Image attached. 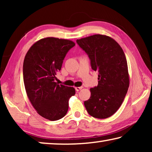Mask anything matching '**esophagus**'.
Masks as SVG:
<instances>
[{
	"label": "esophagus",
	"mask_w": 152,
	"mask_h": 152,
	"mask_svg": "<svg viewBox=\"0 0 152 152\" xmlns=\"http://www.w3.org/2000/svg\"><path fill=\"white\" fill-rule=\"evenodd\" d=\"M82 88V86H80V87H76L75 88V89H76V91H80V90Z\"/></svg>",
	"instance_id": "34e87169"
}]
</instances>
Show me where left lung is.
Instances as JSON below:
<instances>
[{"label": "left lung", "instance_id": "1", "mask_svg": "<svg viewBox=\"0 0 152 152\" xmlns=\"http://www.w3.org/2000/svg\"><path fill=\"white\" fill-rule=\"evenodd\" d=\"M76 42L88 55L92 69L99 72V84L90 89L84 101L87 112L97 119H106L117 111L129 86L127 60L116 41L104 35H93Z\"/></svg>", "mask_w": 152, "mask_h": 152}]
</instances>
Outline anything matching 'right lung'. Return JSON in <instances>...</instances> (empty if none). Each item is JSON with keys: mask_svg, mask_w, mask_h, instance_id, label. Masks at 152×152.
Returning <instances> with one entry per match:
<instances>
[{"mask_svg": "<svg viewBox=\"0 0 152 152\" xmlns=\"http://www.w3.org/2000/svg\"><path fill=\"white\" fill-rule=\"evenodd\" d=\"M74 45L71 40L45 37L36 42L25 55V91L36 111L46 119L53 121L65 116L69 99L76 93L73 87L55 82L67 52Z\"/></svg>", "mask_w": 152, "mask_h": 152, "instance_id": "obj_1", "label": "right lung"}]
</instances>
